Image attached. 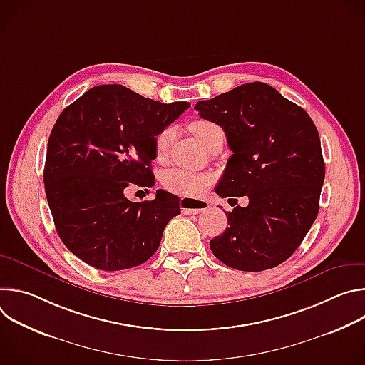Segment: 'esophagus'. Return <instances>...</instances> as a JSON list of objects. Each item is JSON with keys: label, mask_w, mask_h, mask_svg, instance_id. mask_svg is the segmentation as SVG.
<instances>
[{"label": "esophagus", "mask_w": 365, "mask_h": 365, "mask_svg": "<svg viewBox=\"0 0 365 365\" xmlns=\"http://www.w3.org/2000/svg\"><path fill=\"white\" fill-rule=\"evenodd\" d=\"M210 210V203L206 200H200V199H189V197H183L180 200V211L186 215H196L200 212H205Z\"/></svg>", "instance_id": "34e87169"}]
</instances>
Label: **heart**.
<instances>
[{"instance_id":"b5f03b06","label":"heart","mask_w":365,"mask_h":365,"mask_svg":"<svg viewBox=\"0 0 365 365\" xmlns=\"http://www.w3.org/2000/svg\"><path fill=\"white\" fill-rule=\"evenodd\" d=\"M189 128L203 147H206L214 138L224 135L222 128L218 124L207 120H200V118L192 120L189 123ZM173 135H175V128L165 127L158 133V135L154 137V148H155V155H158V159L162 160L166 158ZM211 180H212V176L210 173L195 172L183 168L168 169L160 176V182L168 192L179 196H185V197H195L200 195L202 190L211 183Z\"/></svg>"}]
</instances>
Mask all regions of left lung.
Wrapping results in <instances>:
<instances>
[{
	"instance_id": "left-lung-1",
	"label": "left lung",
	"mask_w": 365,
	"mask_h": 365,
	"mask_svg": "<svg viewBox=\"0 0 365 365\" xmlns=\"http://www.w3.org/2000/svg\"><path fill=\"white\" fill-rule=\"evenodd\" d=\"M200 118L222 127L232 155L215 192L247 196L228 214L214 255L235 270L273 269L296 251L318 217L325 163L307 113L263 82L199 101Z\"/></svg>"
}]
</instances>
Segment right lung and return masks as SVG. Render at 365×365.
<instances>
[{"label":"right lung","mask_w":365,"mask_h":365,"mask_svg":"<svg viewBox=\"0 0 365 365\" xmlns=\"http://www.w3.org/2000/svg\"><path fill=\"white\" fill-rule=\"evenodd\" d=\"M189 107L99 85L62 111L47 143L44 189L61 240L82 262L117 272L158 251L179 197L159 189L153 200L133 202L124 190L154 186V137Z\"/></svg>","instance_id":"obj_1"}]
</instances>
